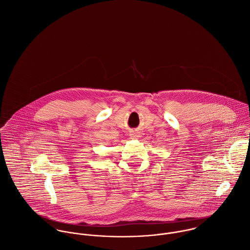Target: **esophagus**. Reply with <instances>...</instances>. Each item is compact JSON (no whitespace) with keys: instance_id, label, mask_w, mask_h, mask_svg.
<instances>
[{"instance_id":"obj_1","label":"esophagus","mask_w":250,"mask_h":250,"mask_svg":"<svg viewBox=\"0 0 250 250\" xmlns=\"http://www.w3.org/2000/svg\"><path fill=\"white\" fill-rule=\"evenodd\" d=\"M130 136H131V139H133V140H138L141 135H140L139 133H137V132H134V133H132Z\"/></svg>"}]
</instances>
